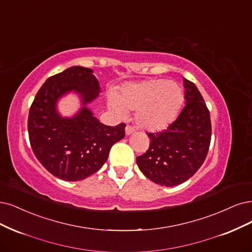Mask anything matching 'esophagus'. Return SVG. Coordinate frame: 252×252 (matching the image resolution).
Here are the masks:
<instances>
[{
  "label": "esophagus",
  "mask_w": 252,
  "mask_h": 252,
  "mask_svg": "<svg viewBox=\"0 0 252 252\" xmlns=\"http://www.w3.org/2000/svg\"><path fill=\"white\" fill-rule=\"evenodd\" d=\"M134 127H132V126H130V125H127L126 126V128H125V132H126V134L127 135H130L131 133H133L134 132Z\"/></svg>",
  "instance_id": "obj_1"
}]
</instances>
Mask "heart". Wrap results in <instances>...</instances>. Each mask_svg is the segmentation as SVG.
<instances>
[{"label":"heart","instance_id":"obj_1","mask_svg":"<svg viewBox=\"0 0 252 252\" xmlns=\"http://www.w3.org/2000/svg\"><path fill=\"white\" fill-rule=\"evenodd\" d=\"M184 100L181 86L167 79L128 83L119 94L110 93L107 98L109 108L120 117L135 110L136 124L149 131L167 128L176 119Z\"/></svg>","mask_w":252,"mask_h":252}]
</instances>
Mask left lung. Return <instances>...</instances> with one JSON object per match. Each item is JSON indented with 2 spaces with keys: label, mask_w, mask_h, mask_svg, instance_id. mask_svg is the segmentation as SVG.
I'll return each mask as SVG.
<instances>
[{
  "label": "left lung",
  "mask_w": 252,
  "mask_h": 252,
  "mask_svg": "<svg viewBox=\"0 0 252 252\" xmlns=\"http://www.w3.org/2000/svg\"><path fill=\"white\" fill-rule=\"evenodd\" d=\"M187 104L177 119L161 132L147 133L149 149L136 158L143 174L156 185L178 186L202 166L210 148V111L197 86L184 78Z\"/></svg>",
  "instance_id": "left-lung-1"
}]
</instances>
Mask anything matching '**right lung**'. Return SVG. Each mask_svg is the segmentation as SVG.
<instances>
[{
	"label": "right lung",
	"mask_w": 252,
	"mask_h": 252,
	"mask_svg": "<svg viewBox=\"0 0 252 252\" xmlns=\"http://www.w3.org/2000/svg\"><path fill=\"white\" fill-rule=\"evenodd\" d=\"M72 91L80 96L82 108L73 117H63L57 102ZM100 92L93 70L72 66L48 78L34 98L28 117L30 144L55 177L78 181L91 176L105 163L112 145L125 136L124 123L104 125L88 107Z\"/></svg>",
	"instance_id": "obj_1"
}]
</instances>
